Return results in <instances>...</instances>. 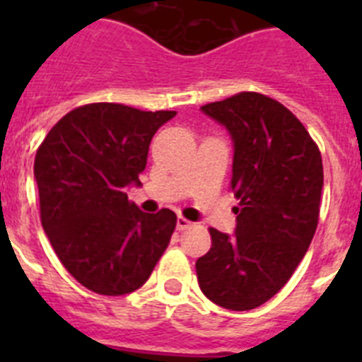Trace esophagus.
I'll return each instance as SVG.
<instances>
[{"label":"esophagus","mask_w":362,"mask_h":362,"mask_svg":"<svg viewBox=\"0 0 362 362\" xmlns=\"http://www.w3.org/2000/svg\"><path fill=\"white\" fill-rule=\"evenodd\" d=\"M175 226H177V230H187V228H190L192 223L188 219H185L183 216H179L177 217V225H175Z\"/></svg>","instance_id":"obj_1"}]
</instances>
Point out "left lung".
<instances>
[{
    "mask_svg": "<svg viewBox=\"0 0 362 362\" xmlns=\"http://www.w3.org/2000/svg\"><path fill=\"white\" fill-rule=\"evenodd\" d=\"M201 110L232 137L230 188L239 204L233 235L210 228L212 248L197 259V281L212 303L245 312L276 296L308 250L321 204V152L268 95L241 92Z\"/></svg>",
    "mask_w": 362,
    "mask_h": 362,
    "instance_id": "left-lung-1",
    "label": "left lung"
}]
</instances>
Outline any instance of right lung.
Wrapping results in <instances>:
<instances>
[{"mask_svg": "<svg viewBox=\"0 0 362 362\" xmlns=\"http://www.w3.org/2000/svg\"><path fill=\"white\" fill-rule=\"evenodd\" d=\"M174 116L83 105L57 121L37 148L41 225L63 267L92 292L124 296L143 286L170 243L175 214L141 212L127 188L141 185L153 134Z\"/></svg>", "mask_w": 362, "mask_h": 362, "instance_id": "obj_1", "label": "right lung"}]
</instances>
